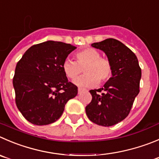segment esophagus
Masks as SVG:
<instances>
[{
  "mask_svg": "<svg viewBox=\"0 0 159 159\" xmlns=\"http://www.w3.org/2000/svg\"><path fill=\"white\" fill-rule=\"evenodd\" d=\"M84 90V89H83V88H81V87H79L78 88V93H80L81 92H83Z\"/></svg>",
  "mask_w": 159,
  "mask_h": 159,
  "instance_id": "esophagus-1",
  "label": "esophagus"
}]
</instances>
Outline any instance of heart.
<instances>
[{
	"label": "heart",
	"mask_w": 159,
	"mask_h": 159,
	"mask_svg": "<svg viewBox=\"0 0 159 159\" xmlns=\"http://www.w3.org/2000/svg\"><path fill=\"white\" fill-rule=\"evenodd\" d=\"M76 61L66 59L62 63L65 75L70 80H74L83 72L85 75L74 80L77 86L91 87L98 84H105L110 79L112 73V66L108 58L101 57L96 49L87 48L75 54Z\"/></svg>",
	"instance_id": "obj_1"
}]
</instances>
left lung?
<instances>
[{
  "mask_svg": "<svg viewBox=\"0 0 159 159\" xmlns=\"http://www.w3.org/2000/svg\"><path fill=\"white\" fill-rule=\"evenodd\" d=\"M91 46L106 54L112 66V76L102 88L90 90L92 100L86 107V113L93 123L111 126L129 115L140 92L141 69L135 54L116 39H106Z\"/></svg>",
  "mask_w": 159,
  "mask_h": 159,
  "instance_id": "1",
  "label": "left lung"
}]
</instances>
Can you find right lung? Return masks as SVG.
<instances>
[{
	"mask_svg": "<svg viewBox=\"0 0 159 159\" xmlns=\"http://www.w3.org/2000/svg\"><path fill=\"white\" fill-rule=\"evenodd\" d=\"M73 45L49 40L32 46L18 61L13 77L17 108L34 125L58 120L65 105L78 93L68 80L62 63L75 49Z\"/></svg>",
	"mask_w": 159,
	"mask_h": 159,
	"instance_id": "1",
	"label": "right lung"
}]
</instances>
